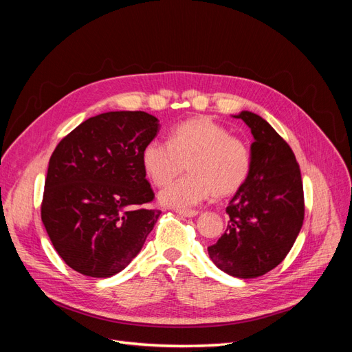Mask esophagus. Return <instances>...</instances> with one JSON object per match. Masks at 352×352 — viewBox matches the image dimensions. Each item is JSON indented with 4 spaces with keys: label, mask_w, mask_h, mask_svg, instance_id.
<instances>
[{
    "label": "esophagus",
    "mask_w": 352,
    "mask_h": 352,
    "mask_svg": "<svg viewBox=\"0 0 352 352\" xmlns=\"http://www.w3.org/2000/svg\"><path fill=\"white\" fill-rule=\"evenodd\" d=\"M177 214L182 217H195L198 216L197 210H177Z\"/></svg>",
    "instance_id": "1"
}]
</instances>
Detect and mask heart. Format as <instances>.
I'll list each match as a JSON object with an SVG mask.
<instances>
[{"label": "heart", "instance_id": "obj_1", "mask_svg": "<svg viewBox=\"0 0 352 352\" xmlns=\"http://www.w3.org/2000/svg\"><path fill=\"white\" fill-rule=\"evenodd\" d=\"M142 166L155 186L172 182L186 166L189 175L164 188L158 199L166 207L190 208L211 194L217 198L235 194L248 177L251 155L225 126L194 117L175 127L170 142H148Z\"/></svg>", "mask_w": 352, "mask_h": 352}]
</instances>
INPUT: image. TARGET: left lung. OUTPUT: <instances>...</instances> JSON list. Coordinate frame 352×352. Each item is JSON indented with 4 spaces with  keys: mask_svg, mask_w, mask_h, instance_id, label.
Instances as JSON below:
<instances>
[{
    "mask_svg": "<svg viewBox=\"0 0 352 352\" xmlns=\"http://www.w3.org/2000/svg\"><path fill=\"white\" fill-rule=\"evenodd\" d=\"M251 129V167L226 207L229 223L208 255L220 270L241 279L279 265L302 228L304 190L300 166L283 138L258 114L233 116Z\"/></svg>",
    "mask_w": 352,
    "mask_h": 352,
    "instance_id": "1",
    "label": "left lung"
}]
</instances>
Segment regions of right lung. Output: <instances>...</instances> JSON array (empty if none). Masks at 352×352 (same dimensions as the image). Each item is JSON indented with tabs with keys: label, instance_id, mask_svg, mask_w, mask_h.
<instances>
[{
	"label": "right lung",
	"instance_id": "add662e5",
	"mask_svg": "<svg viewBox=\"0 0 352 352\" xmlns=\"http://www.w3.org/2000/svg\"><path fill=\"white\" fill-rule=\"evenodd\" d=\"M160 131L145 111H109L80 123L48 164L42 223L65 263L91 278L122 272L144 247L162 211L142 166Z\"/></svg>",
	"mask_w": 352,
	"mask_h": 352
}]
</instances>
